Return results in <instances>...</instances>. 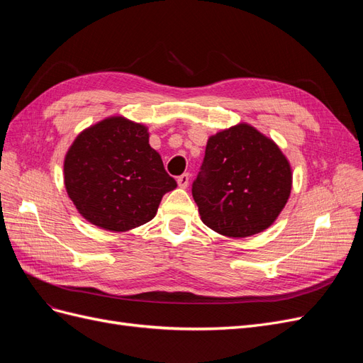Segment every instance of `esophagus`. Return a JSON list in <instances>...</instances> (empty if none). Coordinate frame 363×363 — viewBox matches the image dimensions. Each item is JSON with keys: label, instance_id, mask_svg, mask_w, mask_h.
I'll use <instances>...</instances> for the list:
<instances>
[{"label": "esophagus", "instance_id": "34e87169", "mask_svg": "<svg viewBox=\"0 0 363 363\" xmlns=\"http://www.w3.org/2000/svg\"><path fill=\"white\" fill-rule=\"evenodd\" d=\"M189 179H191V175H189L188 172H186V174H182L180 177H177V184H179V188H183V189L188 188Z\"/></svg>", "mask_w": 363, "mask_h": 363}]
</instances>
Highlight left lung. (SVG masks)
Segmentation results:
<instances>
[{
  "instance_id": "obj_1",
  "label": "left lung",
  "mask_w": 363,
  "mask_h": 363,
  "mask_svg": "<svg viewBox=\"0 0 363 363\" xmlns=\"http://www.w3.org/2000/svg\"><path fill=\"white\" fill-rule=\"evenodd\" d=\"M292 168L280 147L247 123L208 136L192 196L201 221L227 238L269 228L286 206Z\"/></svg>"
}]
</instances>
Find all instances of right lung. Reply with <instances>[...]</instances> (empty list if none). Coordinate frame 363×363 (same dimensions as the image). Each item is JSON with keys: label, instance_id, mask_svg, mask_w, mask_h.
Instances as JSON below:
<instances>
[{"label": "right lung", "instance_id": "obj_1", "mask_svg": "<svg viewBox=\"0 0 363 363\" xmlns=\"http://www.w3.org/2000/svg\"><path fill=\"white\" fill-rule=\"evenodd\" d=\"M63 182L86 221L115 233L151 221L162 196L177 188L150 147L148 127L125 116L80 131L65 156Z\"/></svg>", "mask_w": 363, "mask_h": 363}]
</instances>
